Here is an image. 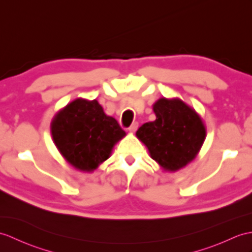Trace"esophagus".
I'll use <instances>...</instances> for the list:
<instances>
[{"label":"esophagus","instance_id":"34e87169","mask_svg":"<svg viewBox=\"0 0 252 252\" xmlns=\"http://www.w3.org/2000/svg\"><path fill=\"white\" fill-rule=\"evenodd\" d=\"M137 126H138V124L137 122H134V124L131 125V126L128 127V131H130L131 133H134L136 130H137Z\"/></svg>","mask_w":252,"mask_h":252}]
</instances>
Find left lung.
I'll return each mask as SVG.
<instances>
[{"label":"left lung","instance_id":"obj_1","mask_svg":"<svg viewBox=\"0 0 252 252\" xmlns=\"http://www.w3.org/2000/svg\"><path fill=\"white\" fill-rule=\"evenodd\" d=\"M153 109L156 120L140 126L136 137L163 171L177 172L195 159L206 138V126L195 109L178 97H160Z\"/></svg>","mask_w":252,"mask_h":252}]
</instances>
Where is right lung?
<instances>
[{
    "label": "right lung",
    "instance_id": "right-lung-1",
    "mask_svg": "<svg viewBox=\"0 0 252 252\" xmlns=\"http://www.w3.org/2000/svg\"><path fill=\"white\" fill-rule=\"evenodd\" d=\"M52 140L74 168L92 173L112 155L126 134L96 99L76 98L58 112L50 124Z\"/></svg>",
    "mask_w": 252,
    "mask_h": 252
}]
</instances>
